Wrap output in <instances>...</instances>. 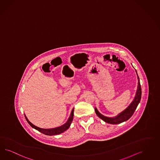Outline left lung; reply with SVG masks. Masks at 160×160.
<instances>
[{"label": "left lung", "mask_w": 160, "mask_h": 160, "mask_svg": "<svg viewBox=\"0 0 160 160\" xmlns=\"http://www.w3.org/2000/svg\"><path fill=\"white\" fill-rule=\"evenodd\" d=\"M137 74L138 76L137 72ZM138 88L137 90V93L135 95V97L133 100L132 101V103H131V105H129L125 110H123L118 116H115L114 118H109V117L103 116V115L100 113L99 112L98 110V109L96 108H95V112H96V115L99 116L100 119H102L103 121H104L108 123H110V124H118V123H121L122 122L127 121V120H128L133 115L134 112L135 111L137 106H138V104L140 102L141 98L142 92H141V84H140L139 78L138 77Z\"/></svg>", "instance_id": "8db88e82"}]
</instances>
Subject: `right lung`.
Listing matches in <instances>:
<instances>
[{
	"mask_svg": "<svg viewBox=\"0 0 160 160\" xmlns=\"http://www.w3.org/2000/svg\"><path fill=\"white\" fill-rule=\"evenodd\" d=\"M73 116H74V108L72 109V112H71V114H70V116L69 117L68 121H67L66 123L65 124H64L63 125L61 126V127H57V128H52V129H42V128H40L39 127H36L34 125H33L32 123H31L30 122L28 121L27 118L25 116V119L28 122V123L34 129H37V131H38L40 132L44 133L45 135H58L60 133H61L62 132L66 131V130H67L69 127L70 126L71 123H72V119H73Z\"/></svg>",
	"mask_w": 160,
	"mask_h": 160,
	"instance_id": "obj_1",
	"label": "right lung"
}]
</instances>
